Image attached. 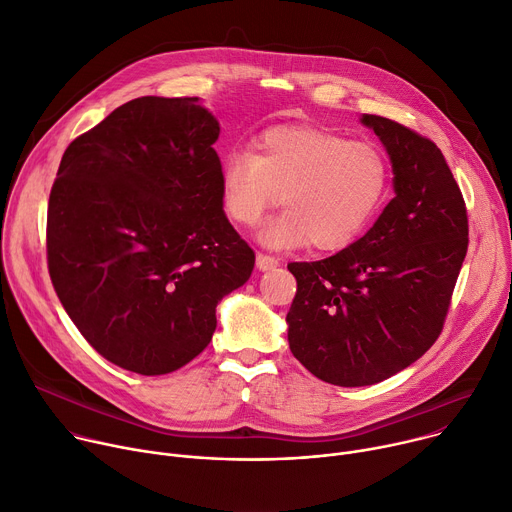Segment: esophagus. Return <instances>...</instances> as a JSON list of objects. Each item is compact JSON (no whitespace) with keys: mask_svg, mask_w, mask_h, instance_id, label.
Listing matches in <instances>:
<instances>
[{"mask_svg":"<svg viewBox=\"0 0 512 512\" xmlns=\"http://www.w3.org/2000/svg\"><path fill=\"white\" fill-rule=\"evenodd\" d=\"M255 263H257V269H261V271H269V269H275L277 265H280V259H275V257L265 255V253H257Z\"/></svg>","mask_w":512,"mask_h":512,"instance_id":"obj_1","label":"esophagus"}]
</instances>
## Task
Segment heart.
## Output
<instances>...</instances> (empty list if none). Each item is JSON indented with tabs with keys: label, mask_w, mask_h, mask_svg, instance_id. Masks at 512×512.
Segmentation results:
<instances>
[{
	"label": "heart",
	"mask_w": 512,
	"mask_h": 512,
	"mask_svg": "<svg viewBox=\"0 0 512 512\" xmlns=\"http://www.w3.org/2000/svg\"><path fill=\"white\" fill-rule=\"evenodd\" d=\"M390 183V159L374 143L316 126H275L259 136L255 153L224 159L220 206L228 220L255 226L282 198L286 210L259 232L265 247L341 251L376 220Z\"/></svg>",
	"instance_id": "obj_1"
}]
</instances>
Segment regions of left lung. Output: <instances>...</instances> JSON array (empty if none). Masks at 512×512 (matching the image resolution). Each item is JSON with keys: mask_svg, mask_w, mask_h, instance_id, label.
Returning a JSON list of instances; mask_svg holds the SVG:
<instances>
[{"mask_svg": "<svg viewBox=\"0 0 512 512\" xmlns=\"http://www.w3.org/2000/svg\"><path fill=\"white\" fill-rule=\"evenodd\" d=\"M361 122L390 155L396 196L347 249L288 263L298 282L290 349L318 380L345 388L378 384L431 349L468 253L466 202L437 145L382 116Z\"/></svg>", "mask_w": 512, "mask_h": 512, "instance_id": "1", "label": "left lung"}]
</instances>
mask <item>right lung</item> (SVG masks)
<instances>
[{
    "mask_svg": "<svg viewBox=\"0 0 512 512\" xmlns=\"http://www.w3.org/2000/svg\"><path fill=\"white\" fill-rule=\"evenodd\" d=\"M218 120L198 98L145 96L67 147L49 198L46 259L85 341L163 376L212 341L216 304L255 253L220 206Z\"/></svg>",
    "mask_w": 512,
    "mask_h": 512,
    "instance_id": "add662e5",
    "label": "right lung"
}]
</instances>
